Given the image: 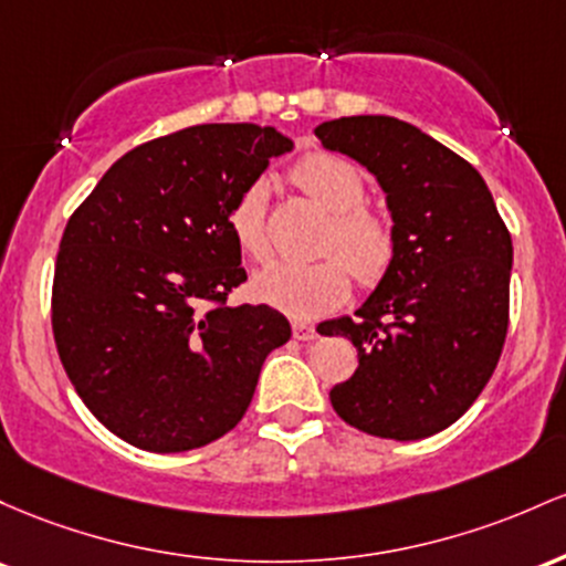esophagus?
<instances>
[{
	"instance_id": "obj_1",
	"label": "esophagus",
	"mask_w": 566,
	"mask_h": 566,
	"mask_svg": "<svg viewBox=\"0 0 566 566\" xmlns=\"http://www.w3.org/2000/svg\"><path fill=\"white\" fill-rule=\"evenodd\" d=\"M315 336H317L315 326H307V323H294V339L310 342V339H315Z\"/></svg>"
}]
</instances>
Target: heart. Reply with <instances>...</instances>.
Here are the masks:
<instances>
[{"label": "heart", "instance_id": "obj_1", "mask_svg": "<svg viewBox=\"0 0 566 566\" xmlns=\"http://www.w3.org/2000/svg\"><path fill=\"white\" fill-rule=\"evenodd\" d=\"M296 187L315 206L332 213L323 253L335 256L313 264L272 262L259 270L251 281L253 300L266 307L281 310L296 321L326 315L339 307L350 294V272L360 283H374L385 275L396 251L392 224L387 216L364 206L366 181L360 170L345 157L332 151L304 155L294 168ZM230 232L238 249L251 259H266L270 253V232H266V184L251 181L238 195L230 208Z\"/></svg>", "mask_w": 566, "mask_h": 566}]
</instances>
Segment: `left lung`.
<instances>
[{
  "label": "left lung",
  "instance_id": "obj_1",
  "mask_svg": "<svg viewBox=\"0 0 566 566\" xmlns=\"http://www.w3.org/2000/svg\"><path fill=\"white\" fill-rule=\"evenodd\" d=\"M385 192L396 251L377 289L326 332L358 350L332 387L336 415L368 436L417 441L460 420L497 366L513 243L486 181L428 133L385 114L315 128Z\"/></svg>",
  "mask_w": 566,
  "mask_h": 566
}]
</instances>
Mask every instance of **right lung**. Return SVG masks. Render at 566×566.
<instances>
[{
	"instance_id": "add662e5",
	"label": "right lung",
	"mask_w": 566,
	"mask_h": 566,
	"mask_svg": "<svg viewBox=\"0 0 566 566\" xmlns=\"http://www.w3.org/2000/svg\"><path fill=\"white\" fill-rule=\"evenodd\" d=\"M294 142L270 125H195L119 157L69 219L53 334L95 420L146 452H189L243 420L264 358L291 339L245 281L234 198Z\"/></svg>"
}]
</instances>
